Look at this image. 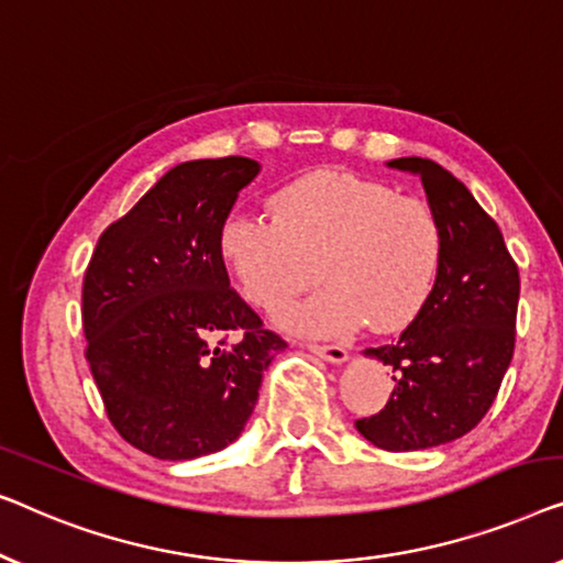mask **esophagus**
<instances>
[{
	"instance_id": "1",
	"label": "esophagus",
	"mask_w": 563,
	"mask_h": 563,
	"mask_svg": "<svg viewBox=\"0 0 563 563\" xmlns=\"http://www.w3.org/2000/svg\"><path fill=\"white\" fill-rule=\"evenodd\" d=\"M308 350H311L313 354H319L321 360L334 362V364H342L346 357H350L342 344H308Z\"/></svg>"
}]
</instances>
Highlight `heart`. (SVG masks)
Wrapping results in <instances>:
<instances>
[{
  "instance_id": "b5f03b06",
  "label": "heart",
  "mask_w": 563,
  "mask_h": 563,
  "mask_svg": "<svg viewBox=\"0 0 563 563\" xmlns=\"http://www.w3.org/2000/svg\"><path fill=\"white\" fill-rule=\"evenodd\" d=\"M273 219L232 211L219 227V255L252 306L275 313L311 280L323 288L285 308V329L344 336L400 331L429 306L443 263V227L429 201L385 180L319 168L280 186Z\"/></svg>"
}]
</instances>
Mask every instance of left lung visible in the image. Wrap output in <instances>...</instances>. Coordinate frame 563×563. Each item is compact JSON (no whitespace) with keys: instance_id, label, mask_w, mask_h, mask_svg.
Here are the masks:
<instances>
[{"instance_id":"obj_1","label":"left lung","mask_w":563,"mask_h":563,"mask_svg":"<svg viewBox=\"0 0 563 563\" xmlns=\"http://www.w3.org/2000/svg\"><path fill=\"white\" fill-rule=\"evenodd\" d=\"M390 168L421 176L446 247L423 313L398 342L364 350L390 364L395 387L379 413L354 426L385 451H418L470 433L495 402L516 350L520 275L500 227L462 180L429 157Z\"/></svg>"}]
</instances>
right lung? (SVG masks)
Returning <instances> with one entry per match:
<instances>
[{
	"instance_id": "add662e5",
	"label": "right lung",
	"mask_w": 563,
	"mask_h": 563,
	"mask_svg": "<svg viewBox=\"0 0 563 563\" xmlns=\"http://www.w3.org/2000/svg\"><path fill=\"white\" fill-rule=\"evenodd\" d=\"M257 173L240 155L176 165L101 232L84 273L86 360L107 416L155 459L229 446L288 346L229 288L217 244Z\"/></svg>"
}]
</instances>
